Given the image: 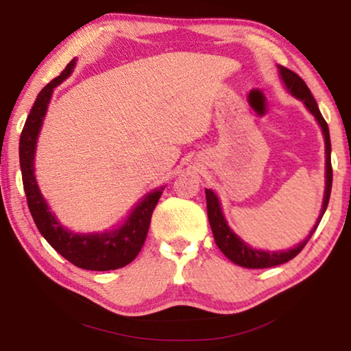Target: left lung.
<instances>
[{
  "instance_id": "1",
  "label": "left lung",
  "mask_w": 351,
  "mask_h": 351,
  "mask_svg": "<svg viewBox=\"0 0 351 351\" xmlns=\"http://www.w3.org/2000/svg\"><path fill=\"white\" fill-rule=\"evenodd\" d=\"M280 75L287 89L291 90L292 95H295L297 99L304 100L306 108L310 110L311 114H315L316 121L319 123L321 129H323L324 141H326V191H324V201H323V209H321V215L316 222L315 228L311 230L308 237H306L304 241H302L299 246L294 249H289V251L282 252H265V251H257V249H251L247 244H244L241 239H239L237 234H234L232 230L228 228L227 222H225L222 210H220V203L217 196L214 195L213 190L206 189V201H208V217L210 223V230L214 233L215 244H217L220 251H222L225 256H227L233 263H237L239 267L246 268H270L281 265V263H286L294 258L297 254H299L302 249L306 246V243L310 241L311 234L315 233L316 227H318L321 219L326 213V208L329 204L330 198V189H332V165H330V137H329V128L328 123L324 121L323 114H321L318 104L311 95L308 86L305 84V81L300 78L299 75L294 73V71L286 69V66H280Z\"/></svg>"
}]
</instances>
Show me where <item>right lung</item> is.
<instances>
[{"instance_id": "add662e5", "label": "right lung", "mask_w": 351, "mask_h": 351, "mask_svg": "<svg viewBox=\"0 0 351 351\" xmlns=\"http://www.w3.org/2000/svg\"><path fill=\"white\" fill-rule=\"evenodd\" d=\"M75 62V59L71 60L57 78L49 81L41 89L30 110V114L27 117L25 126H23L21 134V143H19L23 190H25L28 209H30L38 230L62 257H65L76 267L84 268V270H117V268L131 263L141 252L148 228H150L153 209L156 208L158 199H160L165 189L155 190L150 195H147L142 199V203H138L137 208L132 210L121 228L104 234H73L71 232H66L51 214V210L47 209V204L38 190L35 176H33L36 138L47 110V104H49L56 86L60 84L71 73Z\"/></svg>"}]
</instances>
